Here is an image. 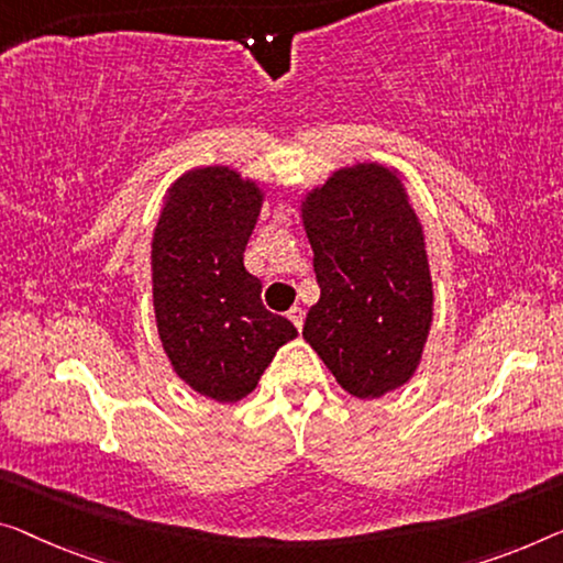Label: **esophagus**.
<instances>
[{
    "label": "esophagus",
    "mask_w": 563,
    "mask_h": 563,
    "mask_svg": "<svg viewBox=\"0 0 563 563\" xmlns=\"http://www.w3.org/2000/svg\"><path fill=\"white\" fill-rule=\"evenodd\" d=\"M288 318H290V323L296 325V329L300 331V329H303V321H306V310L298 308V306H292V308L288 310Z\"/></svg>",
    "instance_id": "34e87169"
}]
</instances>
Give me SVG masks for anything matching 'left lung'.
Listing matches in <instances>:
<instances>
[{
  "label": "left lung",
  "mask_w": 563,
  "mask_h": 563,
  "mask_svg": "<svg viewBox=\"0 0 563 563\" xmlns=\"http://www.w3.org/2000/svg\"><path fill=\"white\" fill-rule=\"evenodd\" d=\"M321 298L303 339L358 399L415 374L432 323L424 234L397 176L376 164L335 172L303 201Z\"/></svg>",
  "instance_id": "8db88e82"
}]
</instances>
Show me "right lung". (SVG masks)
I'll use <instances>...</instances> for the list:
<instances>
[{
    "instance_id": "right-lung-1",
    "label": "right lung",
    "mask_w": 563,
    "mask_h": 563,
    "mask_svg": "<svg viewBox=\"0 0 563 563\" xmlns=\"http://www.w3.org/2000/svg\"><path fill=\"white\" fill-rule=\"evenodd\" d=\"M263 195L224 166L184 174L151 242L154 308L164 351L191 389L238 401L257 387L296 325L260 300L245 247Z\"/></svg>"
}]
</instances>
